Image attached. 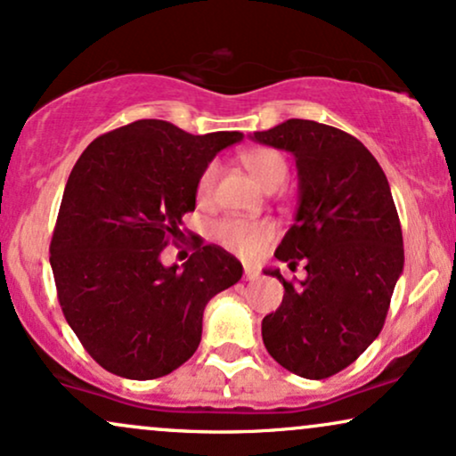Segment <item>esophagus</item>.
Returning <instances> with one entry per match:
<instances>
[{
	"label": "esophagus",
	"instance_id": "esophagus-1",
	"mask_svg": "<svg viewBox=\"0 0 456 456\" xmlns=\"http://www.w3.org/2000/svg\"><path fill=\"white\" fill-rule=\"evenodd\" d=\"M256 272L250 265H244V281H255Z\"/></svg>",
	"mask_w": 456,
	"mask_h": 456
}]
</instances>
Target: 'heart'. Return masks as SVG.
I'll use <instances>...</instances> for the list:
<instances>
[{
    "mask_svg": "<svg viewBox=\"0 0 456 456\" xmlns=\"http://www.w3.org/2000/svg\"><path fill=\"white\" fill-rule=\"evenodd\" d=\"M242 161L265 189L272 184H281L287 178V159L272 148H255V151L244 152ZM216 178L218 166L210 163L197 180V200L204 204L212 200ZM273 233H276V227L270 221H248V218H229L216 227V238L240 255H255L270 242Z\"/></svg>",
    "mask_w": 456,
    "mask_h": 456,
    "instance_id": "obj_1",
    "label": "heart"
}]
</instances>
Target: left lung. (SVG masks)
<instances>
[{"instance_id": "left-lung-1", "label": "left lung", "mask_w": 456, "mask_h": 456, "mask_svg": "<svg viewBox=\"0 0 456 456\" xmlns=\"http://www.w3.org/2000/svg\"><path fill=\"white\" fill-rule=\"evenodd\" d=\"M289 151L299 204L278 261L305 263V281L287 282L281 308L261 322L263 344L284 370L322 380L365 353L382 331L403 272V238L391 186L367 148L346 131L289 118L250 135Z\"/></svg>"}]
</instances>
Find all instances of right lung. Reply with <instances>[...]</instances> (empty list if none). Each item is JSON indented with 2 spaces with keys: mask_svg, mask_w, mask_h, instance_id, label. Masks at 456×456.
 Here are the masks:
<instances>
[{
  "mask_svg": "<svg viewBox=\"0 0 456 456\" xmlns=\"http://www.w3.org/2000/svg\"><path fill=\"white\" fill-rule=\"evenodd\" d=\"M242 138L142 118L93 140L76 161L51 267L65 321L103 370L129 380L167 376L200 346L208 301L242 278V263L201 240L180 270L161 263L195 210L201 172Z\"/></svg>",
  "mask_w": 456,
  "mask_h": 456,
  "instance_id": "right-lung-1",
  "label": "right lung"
}]
</instances>
